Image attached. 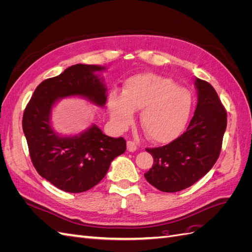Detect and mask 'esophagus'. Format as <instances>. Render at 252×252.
<instances>
[{"label": "esophagus", "instance_id": "34e87169", "mask_svg": "<svg viewBox=\"0 0 252 252\" xmlns=\"http://www.w3.org/2000/svg\"><path fill=\"white\" fill-rule=\"evenodd\" d=\"M136 144L134 143V142H132V141H128L127 142V150L128 151H130V152H134L135 150H136Z\"/></svg>", "mask_w": 252, "mask_h": 252}]
</instances>
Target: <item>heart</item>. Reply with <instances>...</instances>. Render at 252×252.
Instances as JSON below:
<instances>
[{
	"mask_svg": "<svg viewBox=\"0 0 252 252\" xmlns=\"http://www.w3.org/2000/svg\"><path fill=\"white\" fill-rule=\"evenodd\" d=\"M191 94L175 86L172 80L154 73L136 74L126 80L123 94L112 90L107 107L112 123L121 130L130 125L134 111H141L140 122L148 138L158 143L172 141L184 129Z\"/></svg>",
	"mask_w": 252,
	"mask_h": 252,
	"instance_id": "b5f03b06",
	"label": "heart"
}]
</instances>
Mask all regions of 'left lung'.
<instances>
[{
    "label": "left lung",
    "mask_w": 252,
    "mask_h": 252,
    "mask_svg": "<svg viewBox=\"0 0 252 252\" xmlns=\"http://www.w3.org/2000/svg\"><path fill=\"white\" fill-rule=\"evenodd\" d=\"M197 105L178 139L162 147L146 148L154 165L144 174L157 189L177 192L193 185L216 164L227 126V112L210 84L195 78Z\"/></svg>",
    "instance_id": "1"
}]
</instances>
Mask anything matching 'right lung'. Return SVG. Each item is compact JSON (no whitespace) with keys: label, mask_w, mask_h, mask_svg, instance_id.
<instances>
[{"label":"right lung","mask_w":252,"mask_h":252,"mask_svg":"<svg viewBox=\"0 0 252 252\" xmlns=\"http://www.w3.org/2000/svg\"><path fill=\"white\" fill-rule=\"evenodd\" d=\"M105 67L77 64L58 77L43 81L23 114L32 162L42 178L66 192L87 191L102 181L114 158L124 154L126 141L106 135L96 125L73 136H62L52 128L53 105L67 96H82L95 105L107 100V88L97 72Z\"/></svg>","instance_id":"obj_1"}]
</instances>
